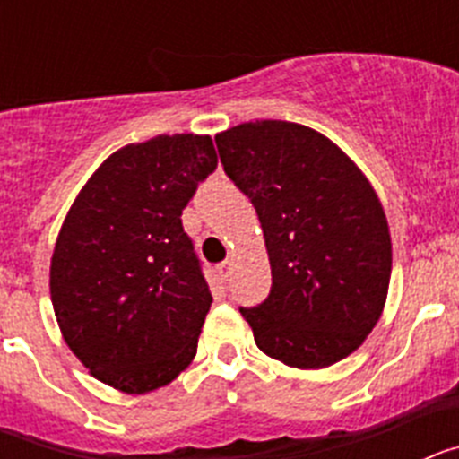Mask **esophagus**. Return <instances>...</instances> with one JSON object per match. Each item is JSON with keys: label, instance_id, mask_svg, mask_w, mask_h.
Masks as SVG:
<instances>
[{"label": "esophagus", "instance_id": "esophagus-1", "mask_svg": "<svg viewBox=\"0 0 459 459\" xmlns=\"http://www.w3.org/2000/svg\"><path fill=\"white\" fill-rule=\"evenodd\" d=\"M232 262H230V259H227V262H222V264L221 266H218V271H221V275H222V278H225V280H230V275H232Z\"/></svg>", "mask_w": 459, "mask_h": 459}]
</instances>
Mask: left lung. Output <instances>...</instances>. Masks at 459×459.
I'll list each match as a JSON object with an SVG mask.
<instances>
[{"label": "left lung", "mask_w": 459, "mask_h": 459, "mask_svg": "<svg viewBox=\"0 0 459 459\" xmlns=\"http://www.w3.org/2000/svg\"><path fill=\"white\" fill-rule=\"evenodd\" d=\"M216 144L264 232L271 294L241 307L257 347L299 370L347 359L386 306L393 246L379 195L333 140L303 124L248 121Z\"/></svg>", "instance_id": "1"}]
</instances>
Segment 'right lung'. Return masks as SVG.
I'll return each mask as SVG.
<instances>
[{"instance_id":"add662e5","label":"right lung","mask_w":459,"mask_h":459,"mask_svg":"<svg viewBox=\"0 0 459 459\" xmlns=\"http://www.w3.org/2000/svg\"><path fill=\"white\" fill-rule=\"evenodd\" d=\"M218 165L209 135L126 144L73 200L50 259V299L68 350L93 377L142 395L197 354L211 291L181 211Z\"/></svg>"}]
</instances>
